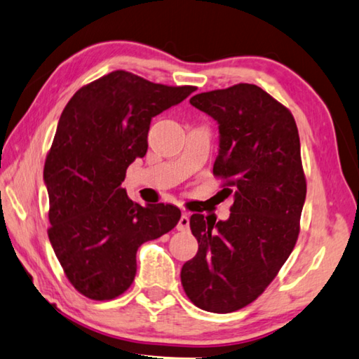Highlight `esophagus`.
<instances>
[{
	"label": "esophagus",
	"mask_w": 359,
	"mask_h": 359,
	"mask_svg": "<svg viewBox=\"0 0 359 359\" xmlns=\"http://www.w3.org/2000/svg\"><path fill=\"white\" fill-rule=\"evenodd\" d=\"M188 227H190V217H188V213H182V217L177 223V229L179 231H187Z\"/></svg>",
	"instance_id": "34e87169"
}]
</instances>
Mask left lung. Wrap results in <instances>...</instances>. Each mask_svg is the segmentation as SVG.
Segmentation results:
<instances>
[{"mask_svg": "<svg viewBox=\"0 0 359 359\" xmlns=\"http://www.w3.org/2000/svg\"><path fill=\"white\" fill-rule=\"evenodd\" d=\"M190 103L218 122L213 174L233 204L226 221L191 215L199 250L180 279L193 304L226 314L269 287L297 243L306 199L299 136L289 109L256 84L196 94Z\"/></svg>", "mask_w": 359, "mask_h": 359, "instance_id": "obj_1", "label": "left lung"}]
</instances>
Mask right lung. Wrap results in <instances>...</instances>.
I'll list each match as a JSON object with an SVG mask.
<instances>
[{
    "label": "right lung",
    "instance_id": "1",
    "mask_svg": "<svg viewBox=\"0 0 359 359\" xmlns=\"http://www.w3.org/2000/svg\"><path fill=\"white\" fill-rule=\"evenodd\" d=\"M194 89L116 70L78 89L64 108L43 168L48 238L84 297L105 302L122 295L135 279L138 248L179 223L177 207H142L121 184L147 152L152 117Z\"/></svg>",
    "mask_w": 359,
    "mask_h": 359
}]
</instances>
